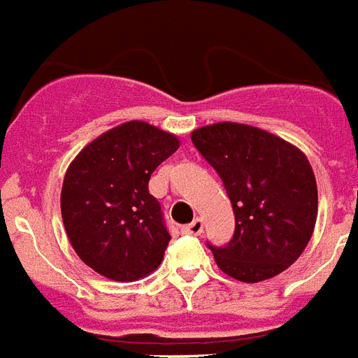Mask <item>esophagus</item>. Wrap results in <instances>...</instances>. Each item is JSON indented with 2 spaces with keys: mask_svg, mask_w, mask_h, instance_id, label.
Instances as JSON below:
<instances>
[{
  "mask_svg": "<svg viewBox=\"0 0 358 358\" xmlns=\"http://www.w3.org/2000/svg\"><path fill=\"white\" fill-rule=\"evenodd\" d=\"M182 233H187V234H201L203 233V222L201 218H196L192 222V224H188L182 227Z\"/></svg>",
  "mask_w": 358,
  "mask_h": 358,
  "instance_id": "34e87169",
  "label": "esophagus"
}]
</instances>
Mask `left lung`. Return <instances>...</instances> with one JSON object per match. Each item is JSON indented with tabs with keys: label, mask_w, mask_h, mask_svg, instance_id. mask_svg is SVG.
<instances>
[{
	"label": "left lung",
	"mask_w": 358,
	"mask_h": 358,
	"mask_svg": "<svg viewBox=\"0 0 358 358\" xmlns=\"http://www.w3.org/2000/svg\"><path fill=\"white\" fill-rule=\"evenodd\" d=\"M218 171L234 213V236L213 248L224 273L260 282L294 264L314 233L318 187L297 145L255 125L218 122L190 133Z\"/></svg>",
	"instance_id": "left-lung-1"
}]
</instances>
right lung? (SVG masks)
<instances>
[{"label":"right lung","instance_id":"add662e5","mask_svg":"<svg viewBox=\"0 0 358 358\" xmlns=\"http://www.w3.org/2000/svg\"><path fill=\"white\" fill-rule=\"evenodd\" d=\"M179 136L131 120L83 148L66 170L61 214L77 257L113 281H138L162 262L170 234L150 194L155 168Z\"/></svg>","mask_w":358,"mask_h":358}]
</instances>
